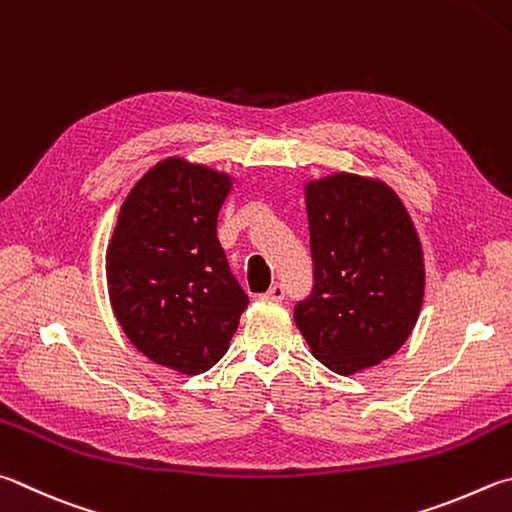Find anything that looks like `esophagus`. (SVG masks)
<instances>
[{"instance_id": "34e87169", "label": "esophagus", "mask_w": 512, "mask_h": 512, "mask_svg": "<svg viewBox=\"0 0 512 512\" xmlns=\"http://www.w3.org/2000/svg\"><path fill=\"white\" fill-rule=\"evenodd\" d=\"M284 295H286L284 284H273L262 297H264V300H271V302H282Z\"/></svg>"}]
</instances>
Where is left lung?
I'll return each mask as SVG.
<instances>
[{"mask_svg":"<svg viewBox=\"0 0 512 512\" xmlns=\"http://www.w3.org/2000/svg\"><path fill=\"white\" fill-rule=\"evenodd\" d=\"M304 194L313 291L293 318L313 356L349 376L410 338L425 288L421 241L396 192L376 179L340 172Z\"/></svg>","mask_w":512,"mask_h":512,"instance_id":"8db88e82","label":"left lung"}]
</instances>
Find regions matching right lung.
<instances>
[{
  "label": "right lung",
  "mask_w": 512,
  "mask_h": 512,
  "mask_svg": "<svg viewBox=\"0 0 512 512\" xmlns=\"http://www.w3.org/2000/svg\"><path fill=\"white\" fill-rule=\"evenodd\" d=\"M228 192L230 176L206 165L156 163L127 194L107 246L118 324L138 351L181 374L217 365L248 306L217 239Z\"/></svg>",
  "instance_id": "add662e5"
}]
</instances>
